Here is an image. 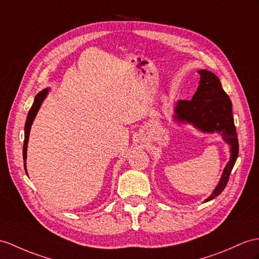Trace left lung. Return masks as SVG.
Returning a JSON list of instances; mask_svg holds the SVG:
<instances>
[{
	"instance_id": "8db88e82",
	"label": "left lung",
	"mask_w": 259,
	"mask_h": 259,
	"mask_svg": "<svg viewBox=\"0 0 259 259\" xmlns=\"http://www.w3.org/2000/svg\"><path fill=\"white\" fill-rule=\"evenodd\" d=\"M200 82L192 100H179L175 108V119L190 123L204 133L218 132L231 146V158L213 193L204 202L221 194L230 178L238 156V140L232 114V102L223 90L220 79L207 70H199Z\"/></svg>"
}]
</instances>
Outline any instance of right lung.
<instances>
[{
  "label": "right lung",
  "instance_id": "right-lung-1",
  "mask_svg": "<svg viewBox=\"0 0 259 259\" xmlns=\"http://www.w3.org/2000/svg\"><path fill=\"white\" fill-rule=\"evenodd\" d=\"M48 89H45L40 91L37 96L35 97V101L33 105H31V108L28 112V115L26 118V123H25V140H24V146H23V159H24V167H25V171L27 174V169H26V153H27V145H28V138H29V132H30V127H31V124L34 122V118L37 114V112H38L40 105L42 103L44 99L47 97V93H48Z\"/></svg>",
  "mask_w": 259,
  "mask_h": 259
}]
</instances>
